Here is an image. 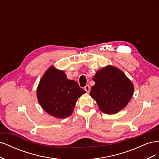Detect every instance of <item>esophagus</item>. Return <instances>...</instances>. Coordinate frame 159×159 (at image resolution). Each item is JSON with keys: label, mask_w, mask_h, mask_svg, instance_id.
Returning <instances> with one entry per match:
<instances>
[{"label": "esophagus", "mask_w": 159, "mask_h": 159, "mask_svg": "<svg viewBox=\"0 0 159 159\" xmlns=\"http://www.w3.org/2000/svg\"><path fill=\"white\" fill-rule=\"evenodd\" d=\"M84 89H85V91L87 93H89V91H90V86L89 85H85V87L84 88Z\"/></svg>", "instance_id": "obj_1"}]
</instances>
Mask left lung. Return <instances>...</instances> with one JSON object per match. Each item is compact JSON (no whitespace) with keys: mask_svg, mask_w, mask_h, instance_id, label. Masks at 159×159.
Here are the masks:
<instances>
[{"mask_svg":"<svg viewBox=\"0 0 159 159\" xmlns=\"http://www.w3.org/2000/svg\"><path fill=\"white\" fill-rule=\"evenodd\" d=\"M91 97L99 109L106 114H115L127 106L134 92V85L126 75L115 66L108 65L96 71Z\"/></svg>","mask_w":159,"mask_h":159,"instance_id":"8db88e82","label":"left lung"}]
</instances>
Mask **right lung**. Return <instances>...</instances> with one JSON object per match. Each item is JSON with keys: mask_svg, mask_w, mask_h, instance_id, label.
<instances>
[{"mask_svg": "<svg viewBox=\"0 0 159 159\" xmlns=\"http://www.w3.org/2000/svg\"><path fill=\"white\" fill-rule=\"evenodd\" d=\"M85 91L74 80L68 79L65 72L50 66L42 75L36 95L40 106L52 116L64 119L73 113L75 103Z\"/></svg>", "mask_w": 159, "mask_h": 159, "instance_id": "add662e5", "label": "right lung"}]
</instances>
